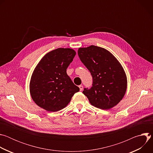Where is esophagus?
Listing matches in <instances>:
<instances>
[{
	"label": "esophagus",
	"mask_w": 153,
	"mask_h": 153,
	"mask_svg": "<svg viewBox=\"0 0 153 153\" xmlns=\"http://www.w3.org/2000/svg\"><path fill=\"white\" fill-rule=\"evenodd\" d=\"M79 88H80V91H82V90H83V87L82 85H79Z\"/></svg>",
	"instance_id": "34e87169"
}]
</instances>
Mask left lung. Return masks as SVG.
Here are the masks:
<instances>
[{"mask_svg":"<svg viewBox=\"0 0 153 153\" xmlns=\"http://www.w3.org/2000/svg\"><path fill=\"white\" fill-rule=\"evenodd\" d=\"M78 55L93 77L90 89L83 93L90 103L102 110H109L123 99L127 88L125 71L117 59L105 48L91 45L79 48Z\"/></svg>","mask_w":153,"mask_h":153,"instance_id":"left-lung-1","label":"left lung"}]
</instances>
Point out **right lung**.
<instances>
[{
    "label": "right lung",
    "mask_w": 153,
    "mask_h": 153,
    "mask_svg": "<svg viewBox=\"0 0 153 153\" xmlns=\"http://www.w3.org/2000/svg\"><path fill=\"white\" fill-rule=\"evenodd\" d=\"M76 54L73 49L59 48L40 60L30 83L31 96L39 106L48 111H58L66 107L79 91L67 73Z\"/></svg>",
    "instance_id": "obj_1"
}]
</instances>
